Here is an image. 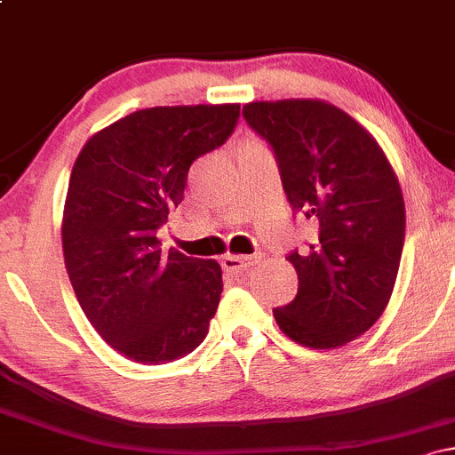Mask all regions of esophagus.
Here are the masks:
<instances>
[{"label": "esophagus", "instance_id": "obj_1", "mask_svg": "<svg viewBox=\"0 0 455 455\" xmlns=\"http://www.w3.org/2000/svg\"><path fill=\"white\" fill-rule=\"evenodd\" d=\"M260 257H235V254H227L222 259V267L227 271H233V274H239V271L252 267Z\"/></svg>", "mask_w": 455, "mask_h": 455}]
</instances>
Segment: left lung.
Listing matches in <instances>:
<instances>
[{
	"instance_id": "1",
	"label": "left lung",
	"mask_w": 455,
	"mask_h": 455,
	"mask_svg": "<svg viewBox=\"0 0 455 455\" xmlns=\"http://www.w3.org/2000/svg\"><path fill=\"white\" fill-rule=\"evenodd\" d=\"M243 119L274 149L291 207L316 224L307 250L286 257L299 289L275 323L304 347H342L379 321L394 291L406 224L398 177L372 134L333 104L250 102Z\"/></svg>"
}]
</instances>
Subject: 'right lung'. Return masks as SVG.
<instances>
[{"label":"right lung","mask_w":455,"mask_h":455,"mask_svg":"<svg viewBox=\"0 0 455 455\" xmlns=\"http://www.w3.org/2000/svg\"><path fill=\"white\" fill-rule=\"evenodd\" d=\"M239 104L130 113L83 145L61 222L64 260L85 316L137 363L186 357L205 340L222 293L216 260L162 252L158 228L188 171L233 134Z\"/></svg>","instance_id":"obj_1"}]
</instances>
